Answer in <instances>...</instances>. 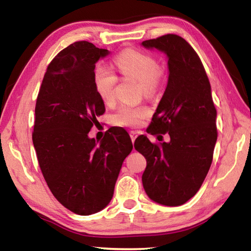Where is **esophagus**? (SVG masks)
Returning a JSON list of instances; mask_svg holds the SVG:
<instances>
[{"instance_id": "1", "label": "esophagus", "mask_w": 251, "mask_h": 251, "mask_svg": "<svg viewBox=\"0 0 251 251\" xmlns=\"http://www.w3.org/2000/svg\"><path fill=\"white\" fill-rule=\"evenodd\" d=\"M129 135H130V139H131V142H135V139H136V137H137V131H134V130H131L130 133H129Z\"/></svg>"}]
</instances>
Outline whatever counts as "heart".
I'll list each match as a JSON object with an SVG mask.
<instances>
[{
  "mask_svg": "<svg viewBox=\"0 0 251 251\" xmlns=\"http://www.w3.org/2000/svg\"><path fill=\"white\" fill-rule=\"evenodd\" d=\"M115 64L123 77L135 79L139 83L143 94L151 96L158 91L164 70L158 66L157 59L152 55L127 49L115 57ZM118 82L117 75L108 66L99 65L93 74L95 91L103 103L109 105L115 100V90ZM150 115V110L144 106L133 107L122 105L112 116V123L117 126L137 127Z\"/></svg>",
  "mask_w": 251,
  "mask_h": 251,
  "instance_id": "heart-1",
  "label": "heart"
}]
</instances>
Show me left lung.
<instances>
[{"instance_id":"left-lung-1","label":"left lung","mask_w":251,"mask_h":251,"mask_svg":"<svg viewBox=\"0 0 251 251\" xmlns=\"http://www.w3.org/2000/svg\"><path fill=\"white\" fill-rule=\"evenodd\" d=\"M168 57V83L147 133L169 142L136 138L134 147L146 158L143 186L151 201L180 206L194 197L209 171L217 142V112L210 83L195 50L182 37L166 34L144 41Z\"/></svg>"}]
</instances>
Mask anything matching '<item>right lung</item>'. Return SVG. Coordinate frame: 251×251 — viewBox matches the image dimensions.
I'll list each match as a JSON object with an SVG mask.
<instances>
[{"mask_svg":"<svg viewBox=\"0 0 251 251\" xmlns=\"http://www.w3.org/2000/svg\"><path fill=\"white\" fill-rule=\"evenodd\" d=\"M109 52L86 41L62 50L50 63L35 106L32 139L44 179L54 197L74 214L99 212L112 201L123 161L133 150L127 131L88 137L105 113L95 91V63Z\"/></svg>","mask_w":251,"mask_h":251,"instance_id":"obj_1","label":"right lung"}]
</instances>
